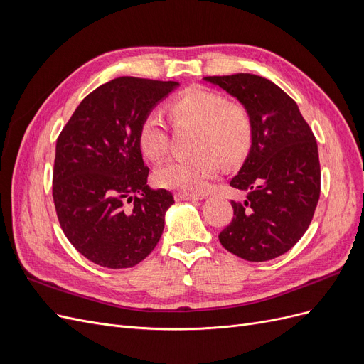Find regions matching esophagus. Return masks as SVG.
<instances>
[{"instance_id": "esophagus-1", "label": "esophagus", "mask_w": 364, "mask_h": 364, "mask_svg": "<svg viewBox=\"0 0 364 364\" xmlns=\"http://www.w3.org/2000/svg\"><path fill=\"white\" fill-rule=\"evenodd\" d=\"M174 199L176 200H202L203 197L200 194H193V193H176L174 194Z\"/></svg>"}]
</instances>
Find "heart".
I'll list each match as a JSON object with an SVG mask.
<instances>
[{
	"mask_svg": "<svg viewBox=\"0 0 364 364\" xmlns=\"http://www.w3.org/2000/svg\"><path fill=\"white\" fill-rule=\"evenodd\" d=\"M178 124L199 127L190 158H176L161 165L155 173L158 185L183 193H200L220 170V160L237 164L252 144L253 124L245 106L230 103L226 97L205 87H191L170 105ZM168 129L156 109L147 112L138 129L139 149L151 161L161 159L168 150Z\"/></svg>",
	"mask_w": 364,
	"mask_h": 364,
	"instance_id": "1",
	"label": "heart"
}]
</instances>
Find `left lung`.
<instances>
[{
    "mask_svg": "<svg viewBox=\"0 0 364 364\" xmlns=\"http://www.w3.org/2000/svg\"><path fill=\"white\" fill-rule=\"evenodd\" d=\"M235 97L250 114L249 155L230 186L246 191L230 202L234 218L220 243L246 261L261 262L289 252L310 226L321 196V164L313 130L296 102L255 74L205 77Z\"/></svg>",
    "mask_w": 364,
    "mask_h": 364,
    "instance_id": "obj_1",
    "label": "left lung"
}]
</instances>
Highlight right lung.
<instances>
[{"instance_id":"right-lung-1","label":"right lung","mask_w":364,"mask_h":364,"mask_svg":"<svg viewBox=\"0 0 364 364\" xmlns=\"http://www.w3.org/2000/svg\"><path fill=\"white\" fill-rule=\"evenodd\" d=\"M179 86L118 77L77 106L56 142L53 200L63 234L85 258L107 269H127L155 249L167 190L147 185L138 129L142 118Z\"/></svg>"}]
</instances>
